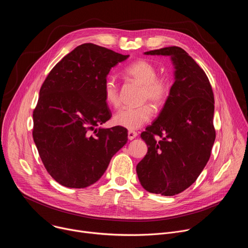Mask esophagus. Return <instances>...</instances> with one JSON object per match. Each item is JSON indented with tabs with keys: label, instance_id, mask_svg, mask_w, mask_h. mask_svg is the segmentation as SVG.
Masks as SVG:
<instances>
[{
	"label": "esophagus",
	"instance_id": "34e87169",
	"mask_svg": "<svg viewBox=\"0 0 248 248\" xmlns=\"http://www.w3.org/2000/svg\"><path fill=\"white\" fill-rule=\"evenodd\" d=\"M136 136H137V132H135V131H131V130H129V131L127 132V137H128V139H129V140L134 139Z\"/></svg>",
	"mask_w": 248,
	"mask_h": 248
}]
</instances>
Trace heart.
I'll return each mask as SVG.
<instances>
[{"label": "heart", "instance_id": "b5f03b06", "mask_svg": "<svg viewBox=\"0 0 248 248\" xmlns=\"http://www.w3.org/2000/svg\"><path fill=\"white\" fill-rule=\"evenodd\" d=\"M124 75L130 79L142 85L141 97L143 101H149L152 105L159 107L168 98L170 85L164 78H157V68L146 60H138L124 69ZM104 99L108 105L117 107L120 103L119 87L114 78L106 79L103 87ZM153 116L152 108L149 105L139 107H124L120 109L113 117L114 124L135 130L148 123Z\"/></svg>", "mask_w": 248, "mask_h": 248}]
</instances>
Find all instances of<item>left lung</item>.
<instances>
[{
  "label": "left lung",
  "mask_w": 248,
  "mask_h": 248,
  "mask_svg": "<svg viewBox=\"0 0 248 248\" xmlns=\"http://www.w3.org/2000/svg\"><path fill=\"white\" fill-rule=\"evenodd\" d=\"M144 54L170 57L174 82L158 118L141 133L148 151L136 172L147 191L172 196L196 181L210 158L216 138L214 94L204 70L184 49Z\"/></svg>",
  "instance_id": "left-lung-1"
}]
</instances>
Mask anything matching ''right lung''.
<instances>
[{
  "label": "right lung",
  "mask_w": 248,
  "mask_h": 248,
  "mask_svg": "<svg viewBox=\"0 0 248 248\" xmlns=\"http://www.w3.org/2000/svg\"><path fill=\"white\" fill-rule=\"evenodd\" d=\"M128 57L85 43L64 56L43 82L32 135L47 171L60 185L95 184L127 142L124 127H96L112 117L103 94L107 76Z\"/></svg>",
  "instance_id": "right-lung-1"
}]
</instances>
